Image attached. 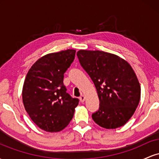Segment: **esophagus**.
Segmentation results:
<instances>
[{"label":"esophagus","instance_id":"esophagus-1","mask_svg":"<svg viewBox=\"0 0 159 159\" xmlns=\"http://www.w3.org/2000/svg\"><path fill=\"white\" fill-rule=\"evenodd\" d=\"M79 99H80V101H81V102L83 103L85 101V96H84V95H81V96H80Z\"/></svg>","mask_w":159,"mask_h":159}]
</instances>
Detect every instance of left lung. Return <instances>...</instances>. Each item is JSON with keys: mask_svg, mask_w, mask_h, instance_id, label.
I'll list each match as a JSON object with an SVG mask.
<instances>
[{"mask_svg": "<svg viewBox=\"0 0 159 159\" xmlns=\"http://www.w3.org/2000/svg\"><path fill=\"white\" fill-rule=\"evenodd\" d=\"M81 66L93 81L99 108L92 118L99 126H123L134 114L140 98V86L131 65L116 54L102 51L80 50Z\"/></svg>", "mask_w": 159, "mask_h": 159, "instance_id": "8db88e82", "label": "left lung"}]
</instances>
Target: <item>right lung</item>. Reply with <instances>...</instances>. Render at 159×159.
Returning a JSON list of instances; mask_svg holds the SVG:
<instances>
[{
	"mask_svg": "<svg viewBox=\"0 0 159 159\" xmlns=\"http://www.w3.org/2000/svg\"><path fill=\"white\" fill-rule=\"evenodd\" d=\"M75 52L67 49L42 57L25 78L24 106L33 122L45 132H60L66 127L79 102L67 93L63 85V75L73 62Z\"/></svg>",
	"mask_w": 159,
	"mask_h": 159,
	"instance_id": "right-lung-1",
	"label": "right lung"
}]
</instances>
